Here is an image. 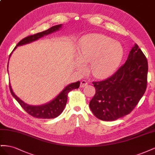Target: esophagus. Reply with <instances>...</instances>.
<instances>
[{"label":"esophagus","instance_id":"1","mask_svg":"<svg viewBox=\"0 0 155 155\" xmlns=\"http://www.w3.org/2000/svg\"><path fill=\"white\" fill-rule=\"evenodd\" d=\"M87 84H88V82L86 80H82L80 83V87L81 88L85 87L86 85H87Z\"/></svg>","mask_w":155,"mask_h":155}]
</instances>
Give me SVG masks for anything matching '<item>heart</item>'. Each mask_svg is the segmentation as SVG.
<instances>
[{"instance_id":"heart-1","label":"heart","mask_w":155,"mask_h":155,"mask_svg":"<svg viewBox=\"0 0 155 155\" xmlns=\"http://www.w3.org/2000/svg\"><path fill=\"white\" fill-rule=\"evenodd\" d=\"M78 59L82 63H91L90 72L96 78H104L113 73L123 56L121 45L113 39L100 34L83 37L78 43ZM81 70V64H78Z\"/></svg>"}]
</instances>
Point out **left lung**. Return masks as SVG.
I'll list each match as a JSON object with an SVG mask.
<instances>
[{"label": "left lung", "mask_w": 155, "mask_h": 155, "mask_svg": "<svg viewBox=\"0 0 155 155\" xmlns=\"http://www.w3.org/2000/svg\"><path fill=\"white\" fill-rule=\"evenodd\" d=\"M148 63L135 44L126 62L110 78L92 82L96 94L89 106L96 117L114 121L129 114L138 104L147 88Z\"/></svg>", "instance_id": "obj_1"}]
</instances>
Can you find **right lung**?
Segmentation results:
<instances>
[{"label": "right lung", "mask_w": 155, "mask_h": 155, "mask_svg": "<svg viewBox=\"0 0 155 155\" xmlns=\"http://www.w3.org/2000/svg\"><path fill=\"white\" fill-rule=\"evenodd\" d=\"M61 26L62 25H55L50 28L47 30L37 33L36 34L29 35L25 37V38L18 42L17 46L14 48L12 52L15 50V49L17 48V46L31 43V42L39 39V38H41V37H43L46 35H48L50 34H51V33L59 30L61 28ZM12 52L11 53V54H12ZM79 84H80V82L79 81L70 84V85L65 87L63 90L59 94L58 96H56V97H55L52 101H50L46 104L39 106L29 105L25 104V102H23L21 99H19V97H18L15 94H14L12 88L10 83H9V87H10V90L12 96L18 101V104L21 105V106L23 108V109H24L27 113H28L31 116L37 118L51 119L56 118V117H58L62 113V112L63 111L64 107L67 104L68 92L74 90V89L78 88L79 87Z\"/></svg>", "instance_id": "right-lung-1"}]
</instances>
